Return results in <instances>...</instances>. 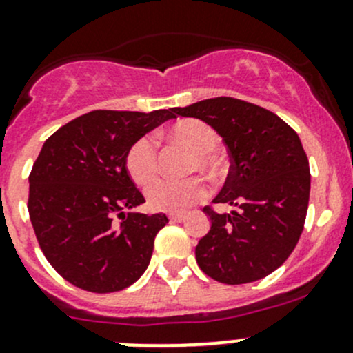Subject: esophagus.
I'll list each match as a JSON object with an SVG mask.
<instances>
[{
  "label": "esophagus",
  "instance_id": "esophagus-1",
  "mask_svg": "<svg viewBox=\"0 0 353 353\" xmlns=\"http://www.w3.org/2000/svg\"><path fill=\"white\" fill-rule=\"evenodd\" d=\"M169 219L170 222H184V220H186V215H184V213H170Z\"/></svg>",
  "mask_w": 353,
  "mask_h": 353
}]
</instances>
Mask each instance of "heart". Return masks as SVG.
<instances>
[{
  "label": "heart",
  "instance_id": "1",
  "mask_svg": "<svg viewBox=\"0 0 353 353\" xmlns=\"http://www.w3.org/2000/svg\"><path fill=\"white\" fill-rule=\"evenodd\" d=\"M167 137L179 141L193 152L190 162V172L201 170L208 176L219 172V157L215 148L219 147V134L208 123L199 119H181L167 130ZM126 170L138 186H148L159 174L155 141L150 137H141L134 141L126 154ZM208 194V186L201 177H188L184 181H157L148 188V205L160 212L179 213L186 212Z\"/></svg>",
  "mask_w": 353,
  "mask_h": 353
}]
</instances>
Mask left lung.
Here are the masks:
<instances>
[{
  "label": "left lung",
  "instance_id": "obj_1",
  "mask_svg": "<svg viewBox=\"0 0 353 353\" xmlns=\"http://www.w3.org/2000/svg\"><path fill=\"white\" fill-rule=\"evenodd\" d=\"M174 112L208 123L230 155L213 203L234 210L203 208L212 227L196 245L198 266L227 285L265 279L285 263L304 229L311 172L301 138L272 110L239 99H206Z\"/></svg>",
  "mask_w": 353,
  "mask_h": 353
}]
</instances>
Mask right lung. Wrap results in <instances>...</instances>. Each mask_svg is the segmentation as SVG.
Masks as SVG:
<instances>
[{"instance_id": "1", "label": "right lung", "mask_w": 353, "mask_h": 353, "mask_svg": "<svg viewBox=\"0 0 353 353\" xmlns=\"http://www.w3.org/2000/svg\"><path fill=\"white\" fill-rule=\"evenodd\" d=\"M172 117L174 109L92 110L42 145L28 177V215L48 261L74 287L123 290L148 268L169 219L133 212L145 198L124 160L138 138Z\"/></svg>"}]
</instances>
